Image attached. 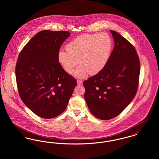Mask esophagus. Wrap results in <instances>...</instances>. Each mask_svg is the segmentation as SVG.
<instances>
[{
    "instance_id": "34e87169",
    "label": "esophagus",
    "mask_w": 159,
    "mask_h": 159,
    "mask_svg": "<svg viewBox=\"0 0 159 159\" xmlns=\"http://www.w3.org/2000/svg\"><path fill=\"white\" fill-rule=\"evenodd\" d=\"M77 83L78 85L82 84V81H81V80H77Z\"/></svg>"
}]
</instances>
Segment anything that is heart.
<instances>
[{"instance_id": "b5f03b06", "label": "heart", "mask_w": 159, "mask_h": 159, "mask_svg": "<svg viewBox=\"0 0 159 159\" xmlns=\"http://www.w3.org/2000/svg\"><path fill=\"white\" fill-rule=\"evenodd\" d=\"M113 48L112 40L105 33L83 34L73 39L66 46L67 51L61 50L58 58L64 70L72 74L78 64L75 76L83 78L88 73L98 74L106 67Z\"/></svg>"}]
</instances>
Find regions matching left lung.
I'll return each instance as SVG.
<instances>
[{
    "label": "left lung",
    "mask_w": 159,
    "mask_h": 159,
    "mask_svg": "<svg viewBox=\"0 0 159 159\" xmlns=\"http://www.w3.org/2000/svg\"><path fill=\"white\" fill-rule=\"evenodd\" d=\"M110 32L115 45L106 67L83 83L84 97L91 113L104 120L119 116L134 98L140 73L134 46L118 33Z\"/></svg>",
    "instance_id": "1"
}]
</instances>
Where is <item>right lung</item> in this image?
<instances>
[{
    "label": "right lung",
    "instance_id": "add662e5",
    "mask_svg": "<svg viewBox=\"0 0 159 159\" xmlns=\"http://www.w3.org/2000/svg\"><path fill=\"white\" fill-rule=\"evenodd\" d=\"M70 34L41 31L18 57L15 76L19 95L31 111L43 119L55 117L66 110L77 85L58 62L61 46Z\"/></svg>",
    "mask_w": 159,
    "mask_h": 159
}]
</instances>
